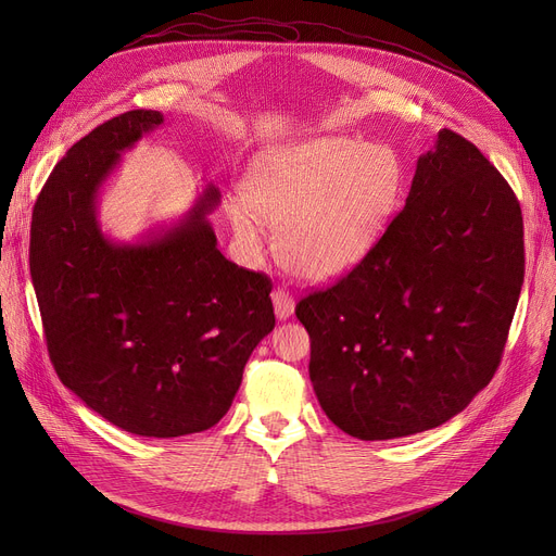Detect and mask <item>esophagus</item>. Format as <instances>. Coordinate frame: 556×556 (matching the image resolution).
I'll return each instance as SVG.
<instances>
[{"mask_svg":"<svg viewBox=\"0 0 556 556\" xmlns=\"http://www.w3.org/2000/svg\"><path fill=\"white\" fill-rule=\"evenodd\" d=\"M273 306H275V315H277L279 323H283V319H288L290 315L295 313V300L283 288H277L273 293Z\"/></svg>","mask_w":556,"mask_h":556,"instance_id":"1","label":"esophagus"}]
</instances>
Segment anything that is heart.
<instances>
[{
	"mask_svg": "<svg viewBox=\"0 0 556 556\" xmlns=\"http://www.w3.org/2000/svg\"><path fill=\"white\" fill-rule=\"evenodd\" d=\"M405 168L386 143L356 137H308L258 153L229 220L256 241L258 220L277 229L288 270L331 281L374 250L401 202Z\"/></svg>",
	"mask_w": 556,
	"mask_h": 556,
	"instance_id": "b5f03b06",
	"label": "heart"
}]
</instances>
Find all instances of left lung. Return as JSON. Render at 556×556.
Listing matches in <instances>:
<instances>
[{
  "label": "left lung",
  "mask_w": 556,
  "mask_h": 556,
  "mask_svg": "<svg viewBox=\"0 0 556 556\" xmlns=\"http://www.w3.org/2000/svg\"><path fill=\"white\" fill-rule=\"evenodd\" d=\"M522 275L511 187L471 141L442 128L381 241L295 308L327 417L381 442L459 415L501 363Z\"/></svg>",
  "instance_id": "obj_1"
}]
</instances>
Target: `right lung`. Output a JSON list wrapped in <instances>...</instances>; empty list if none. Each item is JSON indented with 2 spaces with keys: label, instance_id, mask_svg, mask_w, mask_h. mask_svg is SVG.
<instances>
[{
  "label": "right lung",
  "instance_id": "1",
  "mask_svg": "<svg viewBox=\"0 0 556 556\" xmlns=\"http://www.w3.org/2000/svg\"><path fill=\"white\" fill-rule=\"evenodd\" d=\"M160 126L162 112L130 110L72 146L36 200L28 266L63 386L116 428L166 440L225 417L275 313L270 279L216 248L214 185L132 243L101 229L103 185Z\"/></svg>",
  "mask_w": 556,
  "mask_h": 556
}]
</instances>
